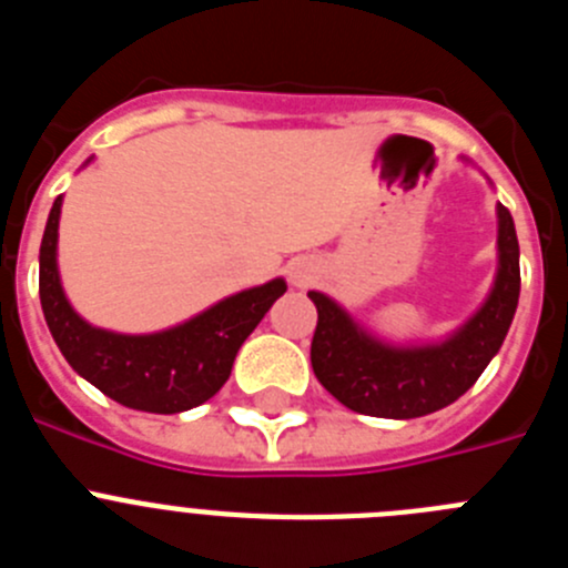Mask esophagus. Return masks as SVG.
Segmentation results:
<instances>
[{
    "label": "esophagus",
    "mask_w": 568,
    "mask_h": 568,
    "mask_svg": "<svg viewBox=\"0 0 568 568\" xmlns=\"http://www.w3.org/2000/svg\"><path fill=\"white\" fill-rule=\"evenodd\" d=\"M315 275H318V264L313 258H295L290 264V281H293L295 287H307L313 284Z\"/></svg>",
    "instance_id": "esophagus-1"
}]
</instances>
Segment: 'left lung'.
<instances>
[{
	"label": "left lung",
	"mask_w": 568,
	"mask_h": 568,
	"mask_svg": "<svg viewBox=\"0 0 568 568\" xmlns=\"http://www.w3.org/2000/svg\"><path fill=\"white\" fill-rule=\"evenodd\" d=\"M520 247L511 213L498 204V273L480 310L453 335L433 344H386L324 293H310L315 324L310 361L333 398L373 418H420L438 413L486 369L518 310Z\"/></svg>",
	"instance_id": "obj_1"
}]
</instances>
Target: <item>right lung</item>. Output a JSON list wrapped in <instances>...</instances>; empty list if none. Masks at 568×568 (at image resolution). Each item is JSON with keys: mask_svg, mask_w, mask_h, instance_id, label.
<instances>
[{"mask_svg": "<svg viewBox=\"0 0 568 568\" xmlns=\"http://www.w3.org/2000/svg\"><path fill=\"white\" fill-rule=\"evenodd\" d=\"M59 215L62 195L50 207L39 247V298L50 335L84 381L139 413L175 415L213 398L230 378L241 344L287 293V281L273 278L222 298L162 333L124 335L93 327L70 307L62 290L57 264Z\"/></svg>", "mask_w": 568, "mask_h": 568, "instance_id": "add662e5", "label": "right lung"}]
</instances>
